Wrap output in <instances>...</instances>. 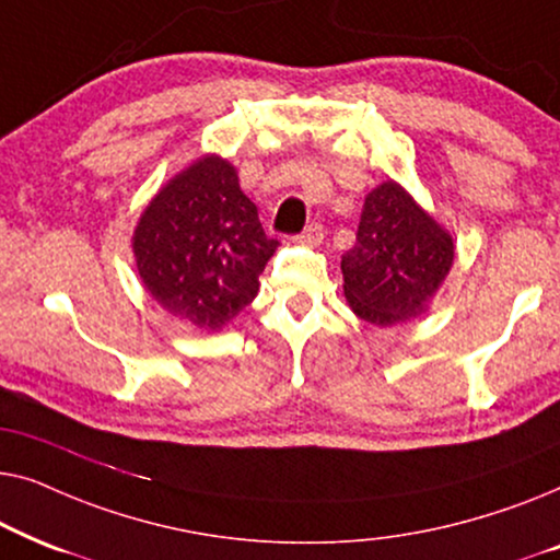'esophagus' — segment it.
Wrapping results in <instances>:
<instances>
[{"label":"esophagus","instance_id":"34e87169","mask_svg":"<svg viewBox=\"0 0 560 560\" xmlns=\"http://www.w3.org/2000/svg\"><path fill=\"white\" fill-rule=\"evenodd\" d=\"M295 240L301 242V244H311V247H316V244L324 242V226H320V224H308L301 234L295 236Z\"/></svg>","mask_w":560,"mask_h":560}]
</instances>
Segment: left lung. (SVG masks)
Segmentation results:
<instances>
[{"label": "left lung", "instance_id": "left-lung-1", "mask_svg": "<svg viewBox=\"0 0 560 560\" xmlns=\"http://www.w3.org/2000/svg\"><path fill=\"white\" fill-rule=\"evenodd\" d=\"M454 265V240L387 180L366 194L357 242L341 257L343 295L372 326H395L423 316Z\"/></svg>", "mask_w": 560, "mask_h": 560}]
</instances>
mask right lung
I'll list each match as a JSON object with an SVG mask.
<instances>
[{
  "label": "right lung",
  "mask_w": 560,
  "mask_h": 560,
  "mask_svg": "<svg viewBox=\"0 0 560 560\" xmlns=\"http://www.w3.org/2000/svg\"><path fill=\"white\" fill-rule=\"evenodd\" d=\"M278 244L240 188L236 167L219 155L196 160L167 180L132 236L144 290L201 331H221L255 301Z\"/></svg>",
  "instance_id": "obj_1"
}]
</instances>
